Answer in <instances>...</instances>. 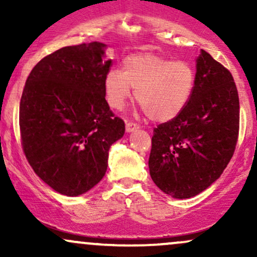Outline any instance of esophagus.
<instances>
[{
	"label": "esophagus",
	"mask_w": 257,
	"mask_h": 257,
	"mask_svg": "<svg viewBox=\"0 0 257 257\" xmlns=\"http://www.w3.org/2000/svg\"><path fill=\"white\" fill-rule=\"evenodd\" d=\"M137 129H139V125L137 124V123H133V122H126L125 123V131L128 133L137 131Z\"/></svg>",
	"instance_id": "34e87169"
}]
</instances>
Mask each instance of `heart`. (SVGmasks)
<instances>
[{"mask_svg": "<svg viewBox=\"0 0 257 257\" xmlns=\"http://www.w3.org/2000/svg\"><path fill=\"white\" fill-rule=\"evenodd\" d=\"M196 72L186 61L151 54H134L123 63V71L112 69L104 79L110 107L120 110L135 89V99L150 119L168 122L178 117L190 101Z\"/></svg>", "mask_w": 257, "mask_h": 257, "instance_id": "1", "label": "heart"}]
</instances>
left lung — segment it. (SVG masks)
Instances as JSON below:
<instances>
[{
	"mask_svg": "<svg viewBox=\"0 0 257 257\" xmlns=\"http://www.w3.org/2000/svg\"><path fill=\"white\" fill-rule=\"evenodd\" d=\"M239 134V98L223 65L200 51L194 89L178 117L153 129L150 175L164 193L185 199L216 181Z\"/></svg>",
	"mask_w": 257,
	"mask_h": 257,
	"instance_id": "left-lung-1",
	"label": "left lung"
}]
</instances>
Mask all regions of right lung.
Instances as JSON below:
<instances>
[{
	"label": "right lung",
	"instance_id": "1",
	"mask_svg": "<svg viewBox=\"0 0 257 257\" xmlns=\"http://www.w3.org/2000/svg\"><path fill=\"white\" fill-rule=\"evenodd\" d=\"M106 44L58 49L35 65L20 99L23 151L34 172L65 196H79L104 178L108 150L124 135L105 99L112 60Z\"/></svg>",
	"mask_w": 257,
	"mask_h": 257
}]
</instances>
